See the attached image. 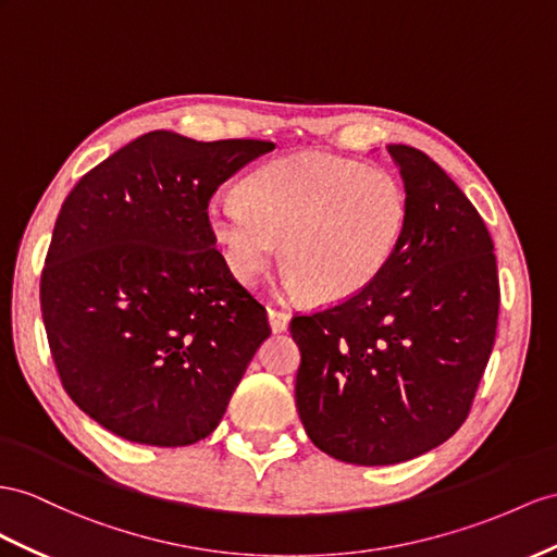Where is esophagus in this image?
<instances>
[{
  "mask_svg": "<svg viewBox=\"0 0 557 557\" xmlns=\"http://www.w3.org/2000/svg\"><path fill=\"white\" fill-rule=\"evenodd\" d=\"M292 315L287 310H280V308H268V322H270V330L273 332H287Z\"/></svg>",
  "mask_w": 557,
  "mask_h": 557,
  "instance_id": "esophagus-1",
  "label": "esophagus"
}]
</instances>
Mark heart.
Listing matches in <instances>:
<instances>
[{"label": "heart", "instance_id": "obj_1", "mask_svg": "<svg viewBox=\"0 0 557 557\" xmlns=\"http://www.w3.org/2000/svg\"><path fill=\"white\" fill-rule=\"evenodd\" d=\"M231 273L249 282L273 261L310 304L336 306L362 294L400 247L409 221L403 181L386 169L324 152L268 162L239 195L211 197L205 209Z\"/></svg>", "mask_w": 557, "mask_h": 557}]
</instances>
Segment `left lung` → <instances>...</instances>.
<instances>
[{"label":"left lung","instance_id":"obj_1","mask_svg":"<svg viewBox=\"0 0 557 557\" xmlns=\"http://www.w3.org/2000/svg\"><path fill=\"white\" fill-rule=\"evenodd\" d=\"M388 152L409 197L400 247L362 294L289 324L306 433L358 466L409 461L459 431L498 318L494 242L478 209L425 152Z\"/></svg>","mask_w":557,"mask_h":557}]
</instances>
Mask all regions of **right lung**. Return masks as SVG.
<instances>
[{"label": "right lung", "instance_id": "right-lung-1", "mask_svg": "<svg viewBox=\"0 0 557 557\" xmlns=\"http://www.w3.org/2000/svg\"><path fill=\"white\" fill-rule=\"evenodd\" d=\"M273 148L150 132L67 195L41 273V318L63 388L106 431L152 447L216 431L270 326L213 249L205 209Z\"/></svg>", "mask_w": 557, "mask_h": 557}]
</instances>
